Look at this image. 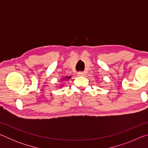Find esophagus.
Instances as JSON below:
<instances>
[{
	"instance_id": "esophagus-1",
	"label": "esophagus",
	"mask_w": 148,
	"mask_h": 148,
	"mask_svg": "<svg viewBox=\"0 0 148 148\" xmlns=\"http://www.w3.org/2000/svg\"><path fill=\"white\" fill-rule=\"evenodd\" d=\"M84 74H85V73L84 72H77V75H78L79 76H84Z\"/></svg>"
}]
</instances>
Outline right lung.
<instances>
[{
	"label": "right lung",
	"instance_id": "right-lung-1",
	"mask_svg": "<svg viewBox=\"0 0 148 148\" xmlns=\"http://www.w3.org/2000/svg\"><path fill=\"white\" fill-rule=\"evenodd\" d=\"M71 76H69H69H66V78H67V79H69V78H71Z\"/></svg>",
	"mask_w": 148,
	"mask_h": 148
}]
</instances>
